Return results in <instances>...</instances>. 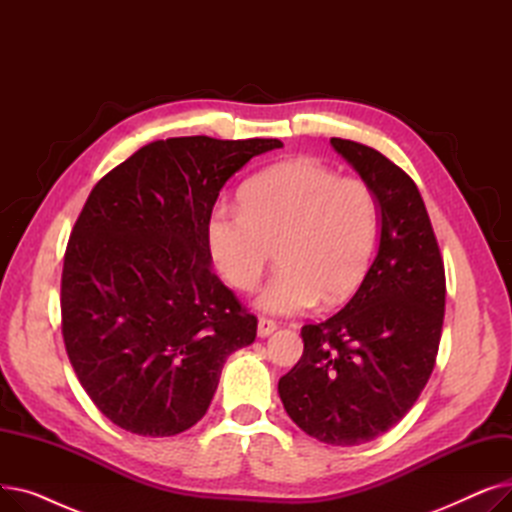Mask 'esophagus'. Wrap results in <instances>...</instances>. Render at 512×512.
Returning <instances> with one entry per match:
<instances>
[{"label":"esophagus","instance_id":"34e87169","mask_svg":"<svg viewBox=\"0 0 512 512\" xmlns=\"http://www.w3.org/2000/svg\"><path fill=\"white\" fill-rule=\"evenodd\" d=\"M278 328V324L274 319H270V317H259V324H257V334L261 336V338H265V336H270L274 330Z\"/></svg>","mask_w":512,"mask_h":512}]
</instances>
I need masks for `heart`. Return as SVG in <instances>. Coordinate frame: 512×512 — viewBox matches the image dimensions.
Wrapping results in <instances>:
<instances>
[{"mask_svg":"<svg viewBox=\"0 0 512 512\" xmlns=\"http://www.w3.org/2000/svg\"><path fill=\"white\" fill-rule=\"evenodd\" d=\"M378 222V199L363 178L290 159L242 186L238 209L215 207L207 236L218 270L242 292L259 284L276 249L280 267L257 305L292 315L319 299L336 305L351 297L371 263Z\"/></svg>","mask_w":512,"mask_h":512,"instance_id":"b5f03b06","label":"heart"}]
</instances>
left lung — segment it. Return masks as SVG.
<instances>
[{
  "instance_id": "1",
  "label": "left lung",
  "mask_w": 512,
  "mask_h": 512,
  "mask_svg": "<svg viewBox=\"0 0 512 512\" xmlns=\"http://www.w3.org/2000/svg\"><path fill=\"white\" fill-rule=\"evenodd\" d=\"M330 143L373 188L382 211L380 251L344 309L303 326V357L282 375L278 392L305 434L359 446L405 417L432 375L446 276L413 178L367 145Z\"/></svg>"
}]
</instances>
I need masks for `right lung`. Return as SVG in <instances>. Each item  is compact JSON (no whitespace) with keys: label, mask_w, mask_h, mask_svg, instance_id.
I'll use <instances>...</instances> for the list:
<instances>
[{"label":"right lung","mask_w":512,"mask_h":512,"mask_svg":"<svg viewBox=\"0 0 512 512\" xmlns=\"http://www.w3.org/2000/svg\"><path fill=\"white\" fill-rule=\"evenodd\" d=\"M278 139L155 141L107 172L72 228L62 336L80 386L126 432L166 438L209 409L257 317L211 272L207 224L226 180Z\"/></svg>","instance_id":"right-lung-1"}]
</instances>
